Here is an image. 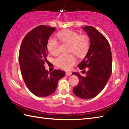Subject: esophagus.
I'll list each match as a JSON object with an SVG mask.
<instances>
[{
  "mask_svg": "<svg viewBox=\"0 0 129 129\" xmlns=\"http://www.w3.org/2000/svg\"><path fill=\"white\" fill-rule=\"evenodd\" d=\"M72 75V73L71 72H66V75L67 76H70Z\"/></svg>",
  "mask_w": 129,
  "mask_h": 129,
  "instance_id": "esophagus-1",
  "label": "esophagus"
}]
</instances>
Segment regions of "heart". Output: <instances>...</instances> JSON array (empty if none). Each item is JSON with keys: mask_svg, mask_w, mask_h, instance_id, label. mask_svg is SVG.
Returning a JSON list of instances; mask_svg holds the SVG:
<instances>
[{"mask_svg": "<svg viewBox=\"0 0 129 129\" xmlns=\"http://www.w3.org/2000/svg\"><path fill=\"white\" fill-rule=\"evenodd\" d=\"M57 36L63 43L69 44L68 52L75 54L77 57H82L87 53L90 47L89 36L71 30H65L58 32ZM59 43L54 39L51 38L48 41L47 49L52 55L58 53ZM76 59L72 54H61L54 60V63L58 67L64 69H69L75 64Z\"/></svg>", "mask_w": 129, "mask_h": 129, "instance_id": "b5f03b06", "label": "heart"}]
</instances>
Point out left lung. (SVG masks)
I'll use <instances>...</instances> for the list:
<instances>
[{
    "label": "left lung",
    "instance_id": "left-lung-1",
    "mask_svg": "<svg viewBox=\"0 0 129 129\" xmlns=\"http://www.w3.org/2000/svg\"><path fill=\"white\" fill-rule=\"evenodd\" d=\"M82 28L90 39V47L78 67L81 70L88 68V71L85 77L77 72L72 73L79 79L73 91L80 99L88 100L97 95L106 86L112 75V56L110 44L103 35L91 26Z\"/></svg>",
    "mask_w": 129,
    "mask_h": 129
}]
</instances>
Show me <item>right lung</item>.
I'll return each instance as SVG.
<instances>
[{"label": "right lung", "instance_id": "obj_1", "mask_svg": "<svg viewBox=\"0 0 129 129\" xmlns=\"http://www.w3.org/2000/svg\"><path fill=\"white\" fill-rule=\"evenodd\" d=\"M56 28L45 25L38 26L26 35L21 44L19 62L21 73L28 89L36 96L47 97L53 94L65 71L45 69L47 61V44Z\"/></svg>", "mask_w": 129, "mask_h": 129}]
</instances>
